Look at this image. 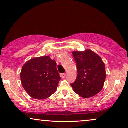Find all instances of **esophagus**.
Instances as JSON below:
<instances>
[{
  "mask_svg": "<svg viewBox=\"0 0 128 128\" xmlns=\"http://www.w3.org/2000/svg\"><path fill=\"white\" fill-rule=\"evenodd\" d=\"M61 76H62V78H64L66 76V73L62 74H61Z\"/></svg>",
  "mask_w": 128,
  "mask_h": 128,
  "instance_id": "esophagus-1",
  "label": "esophagus"
}]
</instances>
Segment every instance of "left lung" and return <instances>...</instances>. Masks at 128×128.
I'll use <instances>...</instances> for the list:
<instances>
[{
	"mask_svg": "<svg viewBox=\"0 0 128 128\" xmlns=\"http://www.w3.org/2000/svg\"><path fill=\"white\" fill-rule=\"evenodd\" d=\"M78 75L71 84L74 90L82 98L94 96L102 90L105 81V65L102 58L90 50L74 52Z\"/></svg>",
	"mask_w": 128,
	"mask_h": 128,
	"instance_id": "8db88e82",
	"label": "left lung"
}]
</instances>
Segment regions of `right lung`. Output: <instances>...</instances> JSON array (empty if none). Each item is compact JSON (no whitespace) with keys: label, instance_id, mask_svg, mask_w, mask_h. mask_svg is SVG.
Here are the masks:
<instances>
[{"label":"right lung","instance_id":"add662e5","mask_svg":"<svg viewBox=\"0 0 128 128\" xmlns=\"http://www.w3.org/2000/svg\"><path fill=\"white\" fill-rule=\"evenodd\" d=\"M55 61L48 56L32 58L24 65L20 74L23 88L32 98L45 99L56 90L60 74Z\"/></svg>","mask_w":128,"mask_h":128}]
</instances>
